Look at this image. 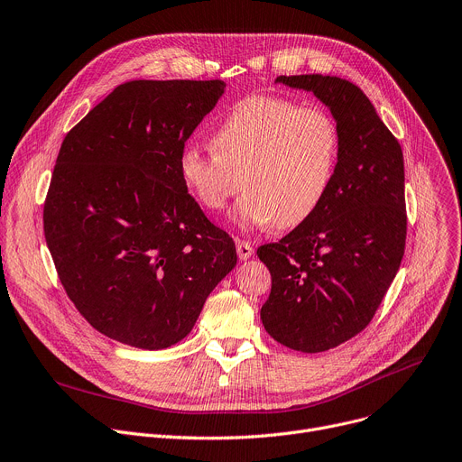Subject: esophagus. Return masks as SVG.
<instances>
[{"mask_svg":"<svg viewBox=\"0 0 462 462\" xmlns=\"http://www.w3.org/2000/svg\"><path fill=\"white\" fill-rule=\"evenodd\" d=\"M236 250H237L239 260H248L250 256L254 254L253 245H250L248 241H243V239H236Z\"/></svg>","mask_w":462,"mask_h":462,"instance_id":"obj_1","label":"esophagus"}]
</instances>
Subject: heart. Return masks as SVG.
I'll list each match as a JSON object with an SVG mask.
<instances>
[{
	"instance_id": "obj_1",
	"label": "heart",
	"mask_w": 462,
	"mask_h": 462,
	"mask_svg": "<svg viewBox=\"0 0 462 462\" xmlns=\"http://www.w3.org/2000/svg\"><path fill=\"white\" fill-rule=\"evenodd\" d=\"M212 145L214 151L186 147L180 156V175L195 199L221 212L243 184L246 193L234 209L237 225L291 228L304 223L329 189L339 129L319 106L250 96L217 123Z\"/></svg>"
}]
</instances>
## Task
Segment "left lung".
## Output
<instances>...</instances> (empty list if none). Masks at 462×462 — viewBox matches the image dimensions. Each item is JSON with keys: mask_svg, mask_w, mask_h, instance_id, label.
<instances>
[{"mask_svg": "<svg viewBox=\"0 0 462 462\" xmlns=\"http://www.w3.org/2000/svg\"><path fill=\"white\" fill-rule=\"evenodd\" d=\"M331 112L339 156L315 212L278 243L258 248L271 271L262 322L280 345L306 354L363 331L393 283L405 248V175L398 140L354 82L329 75H280Z\"/></svg>", "mask_w": 462, "mask_h": 462, "instance_id": "8db88e82", "label": "left lung"}]
</instances>
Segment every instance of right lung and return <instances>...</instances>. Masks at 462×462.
Returning <instances> with one entry per match:
<instances>
[{"label": "right lung", "instance_id": "add662e5", "mask_svg": "<svg viewBox=\"0 0 462 462\" xmlns=\"http://www.w3.org/2000/svg\"><path fill=\"white\" fill-rule=\"evenodd\" d=\"M216 80H129L66 134L44 236L69 300L97 331L162 350L195 326L236 267L234 239L180 175L186 140L225 92Z\"/></svg>", "mask_w": 462, "mask_h": 462}]
</instances>
